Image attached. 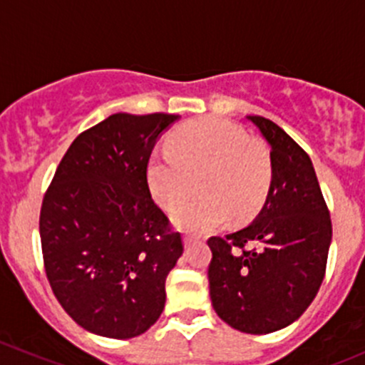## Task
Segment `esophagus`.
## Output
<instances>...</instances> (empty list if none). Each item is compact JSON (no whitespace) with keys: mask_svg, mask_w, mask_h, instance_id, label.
<instances>
[{"mask_svg":"<svg viewBox=\"0 0 365 365\" xmlns=\"http://www.w3.org/2000/svg\"><path fill=\"white\" fill-rule=\"evenodd\" d=\"M197 240H200V237H196V235H183V245H185V247L196 244Z\"/></svg>","mask_w":365,"mask_h":365,"instance_id":"1","label":"esophagus"}]
</instances>
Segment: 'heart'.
<instances>
[{
    "label": "heart",
    "instance_id": "heart-1",
    "mask_svg": "<svg viewBox=\"0 0 365 365\" xmlns=\"http://www.w3.org/2000/svg\"><path fill=\"white\" fill-rule=\"evenodd\" d=\"M204 192L173 213L180 230L203 233L252 217L272 183L270 153L238 125L201 118L171 134L168 150L146 165V183L164 210H175L192 193L195 180Z\"/></svg>",
    "mask_w": 365,
    "mask_h": 365
}]
</instances>
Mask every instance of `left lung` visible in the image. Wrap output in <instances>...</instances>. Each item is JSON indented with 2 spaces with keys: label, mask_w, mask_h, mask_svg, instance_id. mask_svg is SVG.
<instances>
[{
  "label": "left lung",
  "mask_w": 365,
  "mask_h": 365,
  "mask_svg": "<svg viewBox=\"0 0 365 365\" xmlns=\"http://www.w3.org/2000/svg\"><path fill=\"white\" fill-rule=\"evenodd\" d=\"M270 146L272 183L249 226L212 237L210 298L217 316L245 334L297 322L325 275L332 222L307 153L274 121L247 116ZM257 249L245 252V245Z\"/></svg>",
  "instance_id": "1"
}]
</instances>
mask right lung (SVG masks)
<instances>
[{
  "label": "right lung",
  "instance_id": "add662e5",
  "mask_svg": "<svg viewBox=\"0 0 365 365\" xmlns=\"http://www.w3.org/2000/svg\"><path fill=\"white\" fill-rule=\"evenodd\" d=\"M178 114L116 113L77 135L40 212L43 264L77 325L109 339L145 334L160 318L165 277L183 245L153 203L146 165Z\"/></svg>",
  "mask_w": 365,
  "mask_h": 365
}]
</instances>
